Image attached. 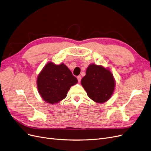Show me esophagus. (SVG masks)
Returning a JSON list of instances; mask_svg holds the SVG:
<instances>
[{"instance_id": "obj_1", "label": "esophagus", "mask_w": 151, "mask_h": 151, "mask_svg": "<svg viewBox=\"0 0 151 151\" xmlns=\"http://www.w3.org/2000/svg\"><path fill=\"white\" fill-rule=\"evenodd\" d=\"M77 79H78V82H80L81 81V76L80 75L78 76H77Z\"/></svg>"}]
</instances>
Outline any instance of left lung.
<instances>
[{
    "label": "left lung",
    "mask_w": 151,
    "mask_h": 151,
    "mask_svg": "<svg viewBox=\"0 0 151 151\" xmlns=\"http://www.w3.org/2000/svg\"><path fill=\"white\" fill-rule=\"evenodd\" d=\"M81 84L90 99L103 104L113 95L115 81L109 69L91 64L87 68L86 75L82 78Z\"/></svg>",
    "instance_id": "obj_1"
}]
</instances>
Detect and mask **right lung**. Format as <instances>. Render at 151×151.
Listing matches in <instances>:
<instances>
[{
	"instance_id": "1",
	"label": "right lung",
	"mask_w": 151,
	"mask_h": 151,
	"mask_svg": "<svg viewBox=\"0 0 151 151\" xmlns=\"http://www.w3.org/2000/svg\"><path fill=\"white\" fill-rule=\"evenodd\" d=\"M78 80L64 63L55 65L48 62L37 78L38 92L42 99L50 104H55L65 99L71 86Z\"/></svg>"
}]
</instances>
